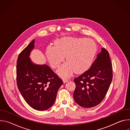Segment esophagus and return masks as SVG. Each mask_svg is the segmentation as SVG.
I'll return each mask as SVG.
<instances>
[{"label":"esophagus","instance_id":"34e87169","mask_svg":"<svg viewBox=\"0 0 130 130\" xmlns=\"http://www.w3.org/2000/svg\"><path fill=\"white\" fill-rule=\"evenodd\" d=\"M63 82H64V83H66V82H67L68 81V79L67 78H63Z\"/></svg>","mask_w":130,"mask_h":130}]
</instances>
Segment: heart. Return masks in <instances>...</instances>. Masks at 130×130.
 <instances>
[{"label":"heart","instance_id":"1","mask_svg":"<svg viewBox=\"0 0 130 130\" xmlns=\"http://www.w3.org/2000/svg\"><path fill=\"white\" fill-rule=\"evenodd\" d=\"M95 42L90 39L63 38L57 41L55 46L49 45L46 51L47 59L53 68H57L64 60L68 62L58 70L62 77H67L75 71L81 72L88 69L94 62L97 52Z\"/></svg>","mask_w":130,"mask_h":130}]
</instances>
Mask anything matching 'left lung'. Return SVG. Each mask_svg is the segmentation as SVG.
Returning a JSON list of instances; mask_svg holds the SVG:
<instances>
[{
  "label": "left lung",
  "mask_w": 130,
  "mask_h": 130,
  "mask_svg": "<svg viewBox=\"0 0 130 130\" xmlns=\"http://www.w3.org/2000/svg\"><path fill=\"white\" fill-rule=\"evenodd\" d=\"M112 79V65L108 52L101 48L90 68L74 79V100L84 107L96 106L104 98Z\"/></svg>",
  "instance_id": "1"
}]
</instances>
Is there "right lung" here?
<instances>
[{"label":"right lung","mask_w":130,"mask_h":130,"mask_svg":"<svg viewBox=\"0 0 130 130\" xmlns=\"http://www.w3.org/2000/svg\"><path fill=\"white\" fill-rule=\"evenodd\" d=\"M33 40L19 54L16 65L18 89L26 102L33 108L46 110L54 103L63 81L47 65L32 63L29 58L33 49Z\"/></svg>","instance_id":"add662e5"}]
</instances>
